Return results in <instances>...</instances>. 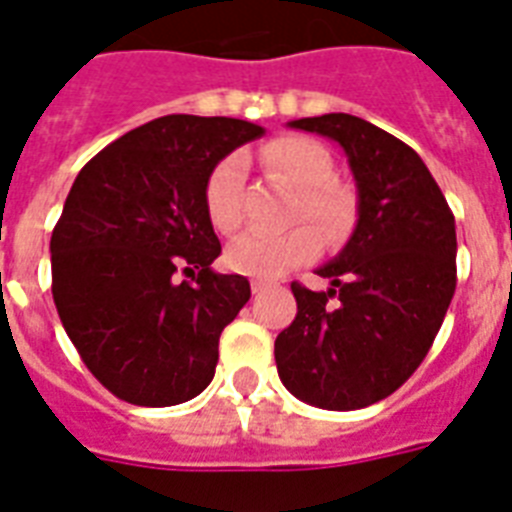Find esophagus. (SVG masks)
<instances>
[{
  "label": "esophagus",
  "mask_w": 512,
  "mask_h": 512,
  "mask_svg": "<svg viewBox=\"0 0 512 512\" xmlns=\"http://www.w3.org/2000/svg\"><path fill=\"white\" fill-rule=\"evenodd\" d=\"M271 287V284H268V281H260V279H255L252 281V295H260V292H265V289Z\"/></svg>",
  "instance_id": "esophagus-1"
}]
</instances>
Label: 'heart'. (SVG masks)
Here are the masks:
<instances>
[{"label":"heart","mask_w":512,"mask_h":512,"mask_svg":"<svg viewBox=\"0 0 512 512\" xmlns=\"http://www.w3.org/2000/svg\"><path fill=\"white\" fill-rule=\"evenodd\" d=\"M263 162L297 191L295 220H311L321 233L340 236L350 225L348 193L332 183V156L316 140L287 135L263 148ZM244 154H228L209 170L204 183V209L220 233H233L244 220ZM319 252V239L308 225L284 233H244L225 252V263L236 273L255 279H279Z\"/></svg>","instance_id":"1"}]
</instances>
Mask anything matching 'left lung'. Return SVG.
<instances>
[{
	"mask_svg": "<svg viewBox=\"0 0 512 512\" xmlns=\"http://www.w3.org/2000/svg\"><path fill=\"white\" fill-rule=\"evenodd\" d=\"M340 143L358 188V223L321 265L327 292L292 284L297 316L276 337L292 396L350 412L388 398L428 356L457 287V233L444 193L412 148L350 114L289 122Z\"/></svg>",
	"mask_w": 512,
	"mask_h": 512,
	"instance_id": "1",
	"label": "left lung"
}]
</instances>
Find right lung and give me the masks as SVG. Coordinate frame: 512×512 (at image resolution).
Returning <instances> with one entry per match:
<instances>
[{
  "mask_svg": "<svg viewBox=\"0 0 512 512\" xmlns=\"http://www.w3.org/2000/svg\"><path fill=\"white\" fill-rule=\"evenodd\" d=\"M260 135L228 116H162L92 156L68 191L50 239L52 300L87 369L127 404H183L215 377L220 335L252 292L209 268L220 241L204 183Z\"/></svg>",
  "mask_w": 512,
  "mask_h": 512,
  "instance_id": "add662e5",
  "label": "right lung"
}]
</instances>
